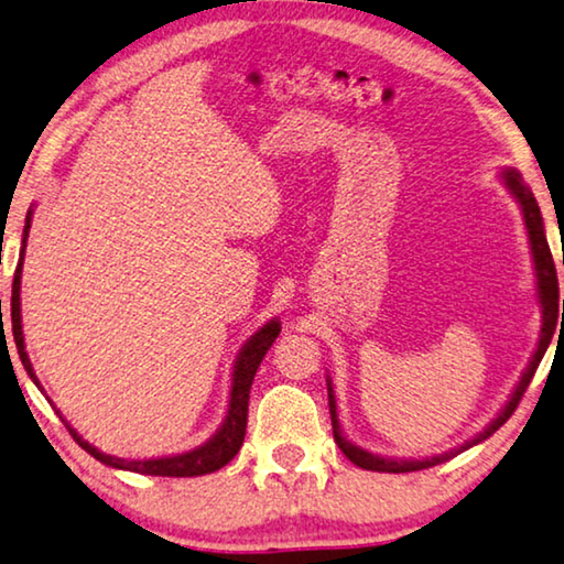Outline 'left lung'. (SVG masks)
I'll return each instance as SVG.
<instances>
[{"mask_svg":"<svg viewBox=\"0 0 564 564\" xmlns=\"http://www.w3.org/2000/svg\"><path fill=\"white\" fill-rule=\"evenodd\" d=\"M506 187H509L513 198L519 200L521 206V214H524V224H527V231H529V243H532V254H534V269H536V284H540V302H542V313H544V325H542V336H540V346H536L532 361H529L524 377H521L519 387L513 389V394L509 399V404L503 406L499 417H496L488 427L480 432V435L476 440H470V443L460 445L458 451H451V453H443V455H432V458H422V460H394V458H381V455H373L369 451H364V447H358L350 443V440L343 437L340 432V422H338V412H336V397H333V387L328 381V404H330V422H333V437H336L338 447L343 451V455L350 463H356L358 468L364 470H379V473H412V470H424V468H432V465H440L445 460L455 458V455L468 451V447H473L476 443H480V440L491 437L496 430L501 427V424L511 417L513 410H517L521 397H524V391L529 387V381H532L536 366H540L542 356L546 346H550L552 340V325H550V315L557 313L560 307V288H557V269H554V262H552V251H550V243H546V236H544V221H542V214H540V206H536V198L534 193L529 191V187L524 185V181H521V175L517 173V170H503L501 173ZM554 323V321H552Z\"/></svg>","mask_w":564,"mask_h":564,"instance_id":"8db88e82","label":"left lung"}]
</instances>
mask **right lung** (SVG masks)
Instances as JSON below:
<instances>
[{
    "label": "right lung",
    "mask_w": 564,
    "mask_h": 564,
    "mask_svg": "<svg viewBox=\"0 0 564 564\" xmlns=\"http://www.w3.org/2000/svg\"><path fill=\"white\" fill-rule=\"evenodd\" d=\"M30 218L32 210L28 214V221H24V234H22V249H20V264L14 269V282H12V336L18 343V354L22 358V366L28 369L30 379L37 383L40 381L32 371V364L28 358V350H24V338H22V315H20V276H22V259H24V243H28L30 234ZM280 323L269 321L262 330H257L247 343H243L239 358H236L234 366V381H231V399H228V414L221 424V430L216 432L214 437L208 440L206 445L195 447L191 453L173 455V458H154V460H121L113 458V455H106L96 451L94 445H88L84 437L78 435L76 430L70 427V435L76 443L84 447L86 453H91L96 460L104 465H111V468L119 470H132L142 473V476H170V478H191V476H206V473H214L224 468L228 460H234V455L239 453L243 443V435H247V417H249V391L251 381H254V373L262 364V358L272 343L280 336Z\"/></svg>",
    "instance_id": "right-lung-1"
}]
</instances>
